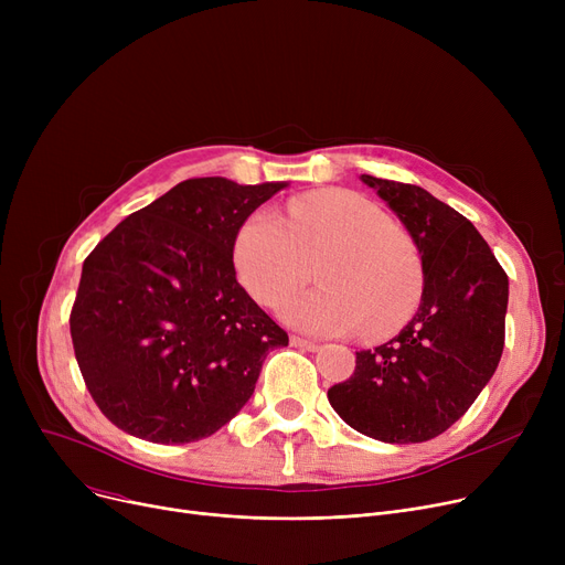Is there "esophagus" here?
Returning <instances> with one entry per match:
<instances>
[{"instance_id":"obj_1","label":"esophagus","mask_w":565,"mask_h":565,"mask_svg":"<svg viewBox=\"0 0 565 565\" xmlns=\"http://www.w3.org/2000/svg\"><path fill=\"white\" fill-rule=\"evenodd\" d=\"M290 345H295V348H302V350H309V352L320 350V343H316V341H307V339H302V337H290Z\"/></svg>"}]
</instances>
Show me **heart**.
I'll return each mask as SVG.
<instances>
[{
    "label": "heart",
    "instance_id": "b5f03b06",
    "mask_svg": "<svg viewBox=\"0 0 565 565\" xmlns=\"http://www.w3.org/2000/svg\"><path fill=\"white\" fill-rule=\"evenodd\" d=\"M322 281L284 309L316 337L398 332L419 307L424 270L412 237L382 207L350 190L290 199L279 215L258 211L237 228L233 267L265 309H279L313 275Z\"/></svg>",
    "mask_w": 565,
    "mask_h": 565
}]
</instances>
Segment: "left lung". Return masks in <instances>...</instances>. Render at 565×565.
<instances>
[{
  "mask_svg": "<svg viewBox=\"0 0 565 565\" xmlns=\"http://www.w3.org/2000/svg\"><path fill=\"white\" fill-rule=\"evenodd\" d=\"M422 254V305L398 337L362 350L328 392L358 433L428 441L451 428L492 377L507 337L509 277L473 224L419 185L362 175Z\"/></svg>",
  "mask_w": 565,
  "mask_h": 565,
  "instance_id": "8db88e82",
  "label": "left lung"
}]
</instances>
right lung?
<instances>
[{"label": "right lung", "instance_id": "add662e5", "mask_svg": "<svg viewBox=\"0 0 565 565\" xmlns=\"http://www.w3.org/2000/svg\"><path fill=\"white\" fill-rule=\"evenodd\" d=\"M286 183L190 178L107 233L82 265L75 360L116 426L156 444L217 433L288 334L237 284L233 241Z\"/></svg>", "mask_w": 565, "mask_h": 565}]
</instances>
